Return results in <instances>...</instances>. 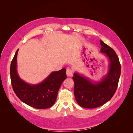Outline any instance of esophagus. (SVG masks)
I'll list each match as a JSON object with an SVG mask.
<instances>
[{"label": "esophagus", "mask_w": 133, "mask_h": 133, "mask_svg": "<svg viewBox=\"0 0 133 133\" xmlns=\"http://www.w3.org/2000/svg\"><path fill=\"white\" fill-rule=\"evenodd\" d=\"M73 71L71 69H69V68L66 69V74L68 76H71L72 75H73Z\"/></svg>", "instance_id": "obj_1"}]
</instances>
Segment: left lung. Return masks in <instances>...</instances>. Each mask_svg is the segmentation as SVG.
I'll use <instances>...</instances> for the list:
<instances>
[{
	"instance_id": "left-lung-1",
	"label": "left lung",
	"mask_w": 133,
	"mask_h": 133,
	"mask_svg": "<svg viewBox=\"0 0 133 133\" xmlns=\"http://www.w3.org/2000/svg\"><path fill=\"white\" fill-rule=\"evenodd\" d=\"M100 52L109 60L108 73L99 82L92 81L75 72L74 95L79 105L85 108H95L103 105L114 95L118 87L121 72L119 60L115 51L100 41Z\"/></svg>"
}]
</instances>
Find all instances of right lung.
<instances>
[{
  "label": "right lung",
  "mask_w": 133,
  "mask_h": 133,
  "mask_svg": "<svg viewBox=\"0 0 133 133\" xmlns=\"http://www.w3.org/2000/svg\"><path fill=\"white\" fill-rule=\"evenodd\" d=\"M18 49L12 60L10 69L11 83L14 91L22 102L39 109L53 106L62 83L66 78V69L53 71L41 83L31 84L22 80L17 71Z\"/></svg>",
  "instance_id": "1"
}]
</instances>
